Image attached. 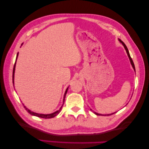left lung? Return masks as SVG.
Masks as SVG:
<instances>
[{"mask_svg":"<svg viewBox=\"0 0 149 149\" xmlns=\"http://www.w3.org/2000/svg\"><path fill=\"white\" fill-rule=\"evenodd\" d=\"M119 41H120V42L122 43V44L123 45V46H124V47H125V50H126V52H127V55H128V57H129V58H130V61H131V65H132V66H133V69H134V70H135V65H134V63H133V60H132V58H131V56H130V53H129V51H128V49H127V46L125 45V43H124L121 40H119ZM94 113H95V114H96V115H97V116H100V115H102V114H99V113H96V112H94ZM116 113V112H115ZM115 113H111V114H108V115L107 116H111V115H112V114H114ZM104 116V115H103ZM105 116H106V115H105Z\"/></svg>","mask_w":149,"mask_h":149,"instance_id":"obj_1","label":"left lung"}]
</instances>
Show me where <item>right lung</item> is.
<instances>
[{
  "label": "right lung",
  "mask_w": 149,
  "mask_h": 149,
  "mask_svg": "<svg viewBox=\"0 0 149 149\" xmlns=\"http://www.w3.org/2000/svg\"><path fill=\"white\" fill-rule=\"evenodd\" d=\"M18 54H17V57H16V58H17V57H18ZM15 66H16V62H15V63H14V68H13V84H14V71H15ZM68 88H67V90H66V91H65V95H64V98H63V104H64V102H65V96H66V94H67V91H68ZM23 106H24V108H25L26 110L27 111H28L29 113L31 114V115H32V116H37V117H39V118H41L49 119V118H54L55 116H57V115H58V113H59L60 111H61V108H62V107H63V104L62 105V106L61 107V108H60L59 109H58V110H57V111L54 112V113H51V114H40V113H34V112H33V111H30V109H28V108H26V106H24V104H23Z\"/></svg>",
  "instance_id": "right-lung-1"
}]
</instances>
